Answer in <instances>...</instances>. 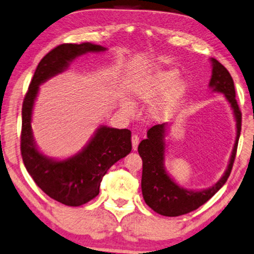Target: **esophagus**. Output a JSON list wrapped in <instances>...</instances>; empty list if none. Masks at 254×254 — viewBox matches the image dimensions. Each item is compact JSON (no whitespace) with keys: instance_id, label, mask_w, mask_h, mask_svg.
<instances>
[{"instance_id":"obj_1","label":"esophagus","mask_w":254,"mask_h":254,"mask_svg":"<svg viewBox=\"0 0 254 254\" xmlns=\"http://www.w3.org/2000/svg\"><path fill=\"white\" fill-rule=\"evenodd\" d=\"M138 143H139V137H138V135L132 134V136H131V145H132V150H134V151L137 150Z\"/></svg>"}]
</instances>
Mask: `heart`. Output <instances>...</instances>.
<instances>
[{
    "mask_svg": "<svg viewBox=\"0 0 254 254\" xmlns=\"http://www.w3.org/2000/svg\"><path fill=\"white\" fill-rule=\"evenodd\" d=\"M176 77L177 72L175 70H166V71L159 72L150 78L149 80L136 85L131 92L132 97L139 103H149L155 97L162 94L169 87L170 89L161 97V100H159L150 110V114L154 119L166 118L175 108V105L177 104L185 91V84L183 81L177 80L175 83H173ZM171 83L173 85H171ZM123 107L127 112L132 111L130 103L125 102Z\"/></svg>",
    "mask_w": 254,
    "mask_h": 254,
    "instance_id": "heart-1",
    "label": "heart"
}]
</instances>
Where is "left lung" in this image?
<instances>
[{
	"label": "left lung",
	"mask_w": 254,
	"mask_h": 254,
	"mask_svg": "<svg viewBox=\"0 0 254 254\" xmlns=\"http://www.w3.org/2000/svg\"><path fill=\"white\" fill-rule=\"evenodd\" d=\"M212 61V77L209 86L213 91L224 93L231 104L236 119L237 135L227 170L220 181L202 190H189L177 185L165 169V135L167 124L155 125L147 130V138L138 145V153L143 161L142 193L145 203L159 214L177 217L194 211L209 201L219 190L231 175L235 161L237 144L241 135L242 112L236 101L234 80L228 70L219 61Z\"/></svg>",
	"instance_id": "8db88e82"
}]
</instances>
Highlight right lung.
<instances>
[{
  "instance_id": "obj_1",
  "label": "right lung",
  "mask_w": 254,
  "mask_h": 254,
  "mask_svg": "<svg viewBox=\"0 0 254 254\" xmlns=\"http://www.w3.org/2000/svg\"><path fill=\"white\" fill-rule=\"evenodd\" d=\"M105 50L91 43L58 45L38 64L23 99L20 142L23 165L43 192L64 205H83L99 194L109 168L131 151V132L102 126L83 151L72 158L56 161L43 155L35 145L30 125L34 102L40 85L64 71L76 57Z\"/></svg>"
}]
</instances>
